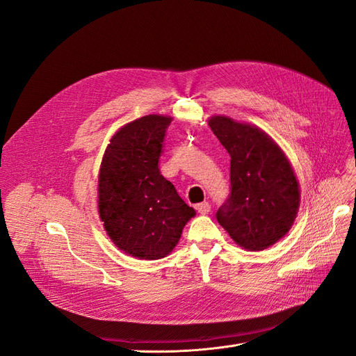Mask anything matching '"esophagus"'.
I'll return each instance as SVG.
<instances>
[{"instance_id":"1","label":"esophagus","mask_w":356,"mask_h":356,"mask_svg":"<svg viewBox=\"0 0 356 356\" xmlns=\"http://www.w3.org/2000/svg\"><path fill=\"white\" fill-rule=\"evenodd\" d=\"M196 209L199 213H208L211 211V204L208 202H202V203L196 204Z\"/></svg>"}]
</instances>
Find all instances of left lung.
Instances as JSON below:
<instances>
[{"label":"left lung","instance_id":"left-lung-1","mask_svg":"<svg viewBox=\"0 0 356 356\" xmlns=\"http://www.w3.org/2000/svg\"><path fill=\"white\" fill-rule=\"evenodd\" d=\"M208 124L230 154V196L217 220L245 250H266L296 220L300 188L294 170L261 129L225 115L211 117Z\"/></svg>","mask_w":356,"mask_h":356}]
</instances>
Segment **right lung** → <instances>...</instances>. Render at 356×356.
Wrapping results in <instances>:
<instances>
[{"label":"right lung","mask_w":356,"mask_h":356,"mask_svg":"<svg viewBox=\"0 0 356 356\" xmlns=\"http://www.w3.org/2000/svg\"><path fill=\"white\" fill-rule=\"evenodd\" d=\"M170 122L149 114L124 124L101 163L98 209L104 227L118 250L143 260L166 257L196 215L159 169Z\"/></svg>","instance_id":"1"}]
</instances>
